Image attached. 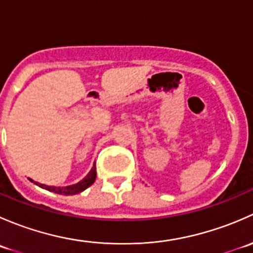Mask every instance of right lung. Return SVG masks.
Returning <instances> with one entry per match:
<instances>
[{
	"label": "right lung",
	"mask_w": 253,
	"mask_h": 253,
	"mask_svg": "<svg viewBox=\"0 0 253 253\" xmlns=\"http://www.w3.org/2000/svg\"><path fill=\"white\" fill-rule=\"evenodd\" d=\"M96 177V169H95V164L94 167L91 168V170L89 171V174L85 176L82 181H79L78 183L72 186H66V187H56V186H47V185H42V183L39 182H34L35 185L40 186L42 188H45V190L51 191V192H55L58 193V195H66V196H70V195H77V193H81L82 191H84L85 188H88L89 186H91L95 181Z\"/></svg>",
	"instance_id": "right-lung-1"
}]
</instances>
